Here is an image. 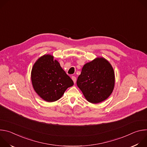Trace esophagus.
<instances>
[{
	"instance_id": "34e87169",
	"label": "esophagus",
	"mask_w": 147,
	"mask_h": 147,
	"mask_svg": "<svg viewBox=\"0 0 147 147\" xmlns=\"http://www.w3.org/2000/svg\"><path fill=\"white\" fill-rule=\"evenodd\" d=\"M71 78H72L73 81H74V82L76 83V77L75 76H72V77H71Z\"/></svg>"
}]
</instances>
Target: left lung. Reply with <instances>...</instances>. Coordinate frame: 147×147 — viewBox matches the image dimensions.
<instances>
[{"instance_id":"obj_1","label":"left lung","mask_w":147,"mask_h":147,"mask_svg":"<svg viewBox=\"0 0 147 147\" xmlns=\"http://www.w3.org/2000/svg\"><path fill=\"white\" fill-rule=\"evenodd\" d=\"M77 85L88 102H101L107 99L113 90V67L105 59L97 57L83 66Z\"/></svg>"}]
</instances>
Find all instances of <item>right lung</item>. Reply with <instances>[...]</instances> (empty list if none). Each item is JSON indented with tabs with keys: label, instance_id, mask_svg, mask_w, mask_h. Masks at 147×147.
Listing matches in <instances>:
<instances>
[{
	"label": "right lung",
	"instance_id": "add662e5",
	"mask_svg": "<svg viewBox=\"0 0 147 147\" xmlns=\"http://www.w3.org/2000/svg\"><path fill=\"white\" fill-rule=\"evenodd\" d=\"M31 81L35 92L47 102L59 99L67 88L74 84L59 63L50 55L40 57L35 63L31 71Z\"/></svg>",
	"mask_w": 147,
	"mask_h": 147
}]
</instances>
